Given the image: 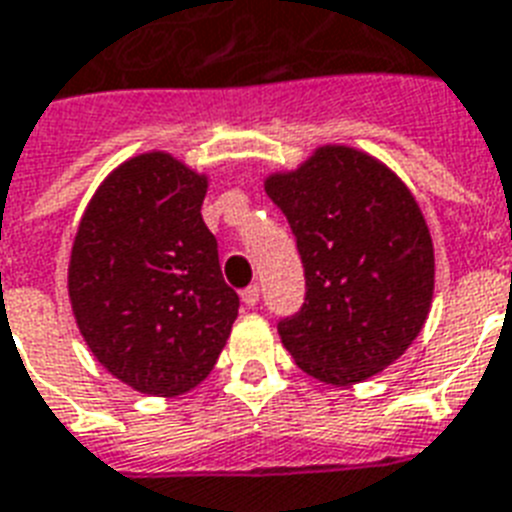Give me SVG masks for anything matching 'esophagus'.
I'll use <instances>...</instances> for the list:
<instances>
[{
	"mask_svg": "<svg viewBox=\"0 0 512 512\" xmlns=\"http://www.w3.org/2000/svg\"><path fill=\"white\" fill-rule=\"evenodd\" d=\"M242 302L247 307H255L257 302H260V286L249 284L247 289H244V292H242Z\"/></svg>",
	"mask_w": 512,
	"mask_h": 512,
	"instance_id": "obj_1",
	"label": "esophagus"
}]
</instances>
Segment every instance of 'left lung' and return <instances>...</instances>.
Here are the masks:
<instances>
[{
    "mask_svg": "<svg viewBox=\"0 0 512 512\" xmlns=\"http://www.w3.org/2000/svg\"><path fill=\"white\" fill-rule=\"evenodd\" d=\"M263 184L305 265V305L278 323L294 363L323 384L355 386L400 360L434 299V242L413 191L350 144H321Z\"/></svg>",
    "mask_w": 512,
    "mask_h": 512,
    "instance_id": "left-lung-1",
    "label": "left lung"
}]
</instances>
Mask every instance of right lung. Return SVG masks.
Returning <instances> with one entry per match:
<instances>
[{
	"label": "right lung",
	"instance_id": "1",
	"mask_svg": "<svg viewBox=\"0 0 512 512\" xmlns=\"http://www.w3.org/2000/svg\"><path fill=\"white\" fill-rule=\"evenodd\" d=\"M210 176L170 152L128 157L91 194L73 236L68 297L107 373L152 397L210 376L239 315L202 220Z\"/></svg>",
	"mask_w": 512,
	"mask_h": 512
}]
</instances>
